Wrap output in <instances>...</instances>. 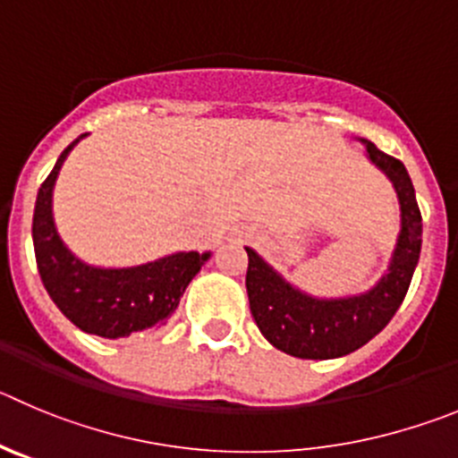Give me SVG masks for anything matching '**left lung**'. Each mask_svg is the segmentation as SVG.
I'll return each instance as SVG.
<instances>
[{
    "mask_svg": "<svg viewBox=\"0 0 458 458\" xmlns=\"http://www.w3.org/2000/svg\"><path fill=\"white\" fill-rule=\"evenodd\" d=\"M360 142L372 165L391 179L402 217L388 270L370 291L331 300L313 297L245 247L250 257L245 286L254 322L270 345L297 359H338L372 341L400 309L420 259L422 216L404 163L377 149L370 140Z\"/></svg>",
    "mask_w": 458,
    "mask_h": 458,
    "instance_id": "obj_1",
    "label": "left lung"
}]
</instances>
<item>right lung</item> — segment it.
I'll use <instances>...</instances> for the list:
<instances>
[{"label": "right lung", "instance_id": "1", "mask_svg": "<svg viewBox=\"0 0 458 458\" xmlns=\"http://www.w3.org/2000/svg\"><path fill=\"white\" fill-rule=\"evenodd\" d=\"M81 138L86 133L63 149L38 191L31 233L40 279L63 316L86 334L127 338L157 329L174 313L183 291L211 259V251H174L131 267H98L74 257L54 225L52 192L67 154Z\"/></svg>", "mask_w": 458, "mask_h": 458}]
</instances>
